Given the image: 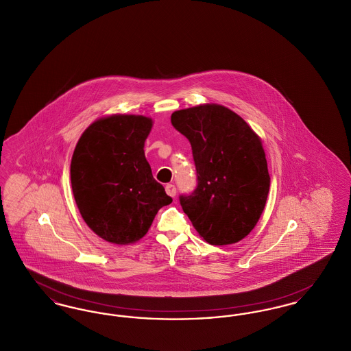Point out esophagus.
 Listing matches in <instances>:
<instances>
[{
	"mask_svg": "<svg viewBox=\"0 0 351 351\" xmlns=\"http://www.w3.org/2000/svg\"><path fill=\"white\" fill-rule=\"evenodd\" d=\"M166 192H167L168 196L175 197L176 196V186L173 184H167L166 185Z\"/></svg>",
	"mask_w": 351,
	"mask_h": 351,
	"instance_id": "1",
	"label": "esophagus"
}]
</instances>
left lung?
Returning a JSON list of instances; mask_svg holds the SVG:
<instances>
[{"instance_id":"left-lung-1","label":"left lung","mask_w":351,"mask_h":351,"mask_svg":"<svg viewBox=\"0 0 351 351\" xmlns=\"http://www.w3.org/2000/svg\"><path fill=\"white\" fill-rule=\"evenodd\" d=\"M171 123L189 141L197 172L196 189L179 197L184 213L208 243L239 242L255 228L267 201L262 139L243 118L217 104L176 110Z\"/></svg>"}]
</instances>
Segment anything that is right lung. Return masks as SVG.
Wrapping results in <instances>:
<instances>
[{
	"instance_id": "1",
	"label": "right lung",
	"mask_w": 351,
	"mask_h": 351,
	"mask_svg": "<svg viewBox=\"0 0 351 351\" xmlns=\"http://www.w3.org/2000/svg\"><path fill=\"white\" fill-rule=\"evenodd\" d=\"M152 119L113 114L80 136L71 160V184L85 223L102 239L130 245L145 237L158 210L172 202L145 156Z\"/></svg>"
}]
</instances>
